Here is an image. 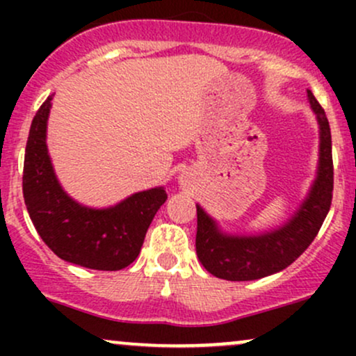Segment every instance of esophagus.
Masks as SVG:
<instances>
[{
  "mask_svg": "<svg viewBox=\"0 0 356 356\" xmlns=\"http://www.w3.org/2000/svg\"><path fill=\"white\" fill-rule=\"evenodd\" d=\"M181 182H182V186H187V182H189V181H187L186 175H182V177H181Z\"/></svg>",
  "mask_w": 356,
  "mask_h": 356,
  "instance_id": "1",
  "label": "esophagus"
}]
</instances>
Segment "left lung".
I'll return each instance as SVG.
<instances>
[{"mask_svg":"<svg viewBox=\"0 0 356 356\" xmlns=\"http://www.w3.org/2000/svg\"><path fill=\"white\" fill-rule=\"evenodd\" d=\"M308 100L320 125V159L316 179L295 214L284 224L259 234H227L197 207L195 252L202 266L227 281H252L283 271L296 261L316 238L332 206L333 157L332 132L325 110L308 90Z\"/></svg>","mask_w":356,"mask_h":356,"instance_id":"8db88e82","label":"left lung"}]
</instances>
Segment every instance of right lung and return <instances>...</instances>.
Masks as SVG:
<instances>
[{
	"mask_svg": "<svg viewBox=\"0 0 356 356\" xmlns=\"http://www.w3.org/2000/svg\"><path fill=\"white\" fill-rule=\"evenodd\" d=\"M53 95L31 122L23 167V197L40 238L56 256L99 271H118L136 261L155 212L165 202L164 187L136 192L115 206L93 209L76 202L56 179L47 147Z\"/></svg>",
	"mask_w": 356,
	"mask_h": 356,
	"instance_id": "right-lung-1",
	"label": "right lung"
}]
</instances>
